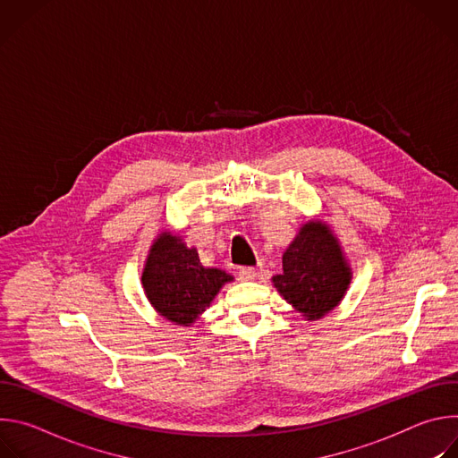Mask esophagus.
I'll return each mask as SVG.
<instances>
[{
    "mask_svg": "<svg viewBox=\"0 0 458 458\" xmlns=\"http://www.w3.org/2000/svg\"><path fill=\"white\" fill-rule=\"evenodd\" d=\"M237 276H239V279H241V281L248 283V281H253V279H255V270H253V268H246V267H242V268H239Z\"/></svg>",
    "mask_w": 458,
    "mask_h": 458,
    "instance_id": "esophagus-1",
    "label": "esophagus"
}]
</instances>
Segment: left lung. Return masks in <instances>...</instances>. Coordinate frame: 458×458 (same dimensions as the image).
Returning <instances> with one entry per match:
<instances>
[{
    "label": "left lung",
    "mask_w": 458,
    "mask_h": 458,
    "mask_svg": "<svg viewBox=\"0 0 458 458\" xmlns=\"http://www.w3.org/2000/svg\"><path fill=\"white\" fill-rule=\"evenodd\" d=\"M352 279V267L332 226L310 219L283 253V274L272 283L304 320H318L341 304Z\"/></svg>",
    "instance_id": "8db88e82"
}]
</instances>
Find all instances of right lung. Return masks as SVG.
<instances>
[{
    "label": "right lung",
    "instance_id": "add662e5",
    "mask_svg": "<svg viewBox=\"0 0 458 458\" xmlns=\"http://www.w3.org/2000/svg\"><path fill=\"white\" fill-rule=\"evenodd\" d=\"M232 281L233 276L225 270L203 267L198 250L172 230L159 232L152 241L141 274L150 306L177 326H191Z\"/></svg>",
    "mask_w": 458,
    "mask_h": 458
}]
</instances>
